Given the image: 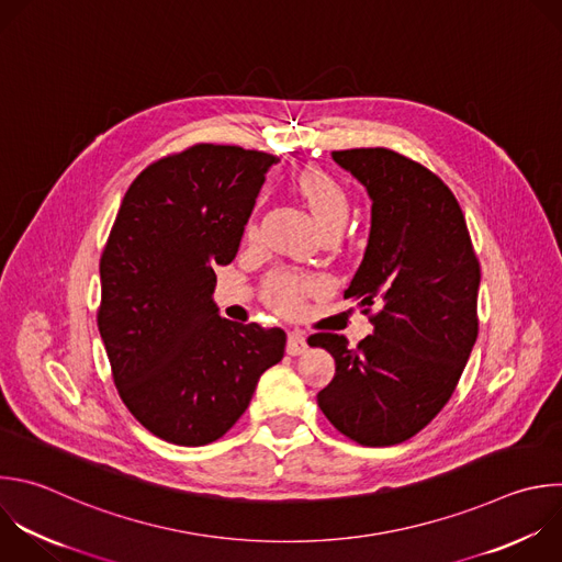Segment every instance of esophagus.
<instances>
[{"instance_id": "1", "label": "esophagus", "mask_w": 562, "mask_h": 562, "mask_svg": "<svg viewBox=\"0 0 562 562\" xmlns=\"http://www.w3.org/2000/svg\"><path fill=\"white\" fill-rule=\"evenodd\" d=\"M306 350V337L300 330H291L286 339V352L289 355H302Z\"/></svg>"}]
</instances>
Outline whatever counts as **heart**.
<instances>
[{"mask_svg":"<svg viewBox=\"0 0 562 562\" xmlns=\"http://www.w3.org/2000/svg\"><path fill=\"white\" fill-rule=\"evenodd\" d=\"M297 190L319 229L330 225H341V227L346 225L348 212H350L348 196L341 190V184L335 178H330L326 171L317 167L304 169L297 178ZM304 291H306L304 282H300L295 276L282 273L271 280L267 295L278 308L295 311L300 306Z\"/></svg>","mask_w":562,"mask_h":562,"instance_id":"b5f03b06","label":"heart"}]
</instances>
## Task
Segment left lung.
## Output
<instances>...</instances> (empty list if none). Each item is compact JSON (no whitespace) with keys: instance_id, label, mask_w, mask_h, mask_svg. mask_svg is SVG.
I'll list each match as a JSON object with an SVG mask.
<instances>
[{"instance_id":"1","label":"left lung","mask_w":562,"mask_h":562,"mask_svg":"<svg viewBox=\"0 0 562 562\" xmlns=\"http://www.w3.org/2000/svg\"><path fill=\"white\" fill-rule=\"evenodd\" d=\"M330 156L372 203L363 260L344 297L380 311L357 348L335 333L308 337L335 359L317 406L348 439L395 446L426 428L459 384L479 335L481 269L463 212L439 176L386 147Z\"/></svg>"}]
</instances>
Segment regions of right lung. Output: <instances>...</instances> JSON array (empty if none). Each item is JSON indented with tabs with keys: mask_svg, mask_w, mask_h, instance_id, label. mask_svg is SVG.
<instances>
[{
	"mask_svg": "<svg viewBox=\"0 0 562 562\" xmlns=\"http://www.w3.org/2000/svg\"><path fill=\"white\" fill-rule=\"evenodd\" d=\"M278 158L201 143L143 169L101 256L99 333L136 422L176 446H207L247 411L284 357L286 333L221 317L216 265H229Z\"/></svg>",
	"mask_w": 562,
	"mask_h": 562,
	"instance_id": "add662e5",
	"label": "right lung"
}]
</instances>
